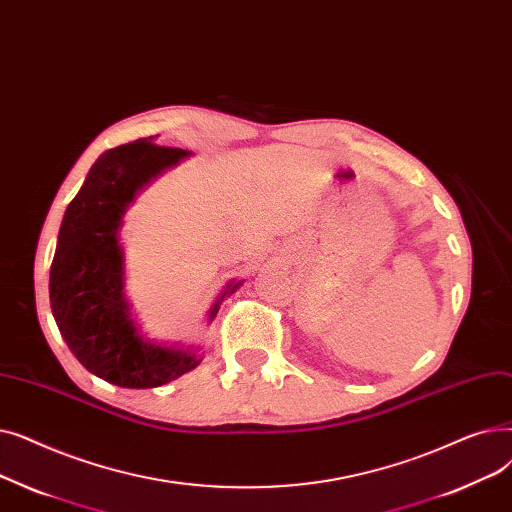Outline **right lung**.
Returning <instances> with one entry per match:
<instances>
[{
	"label": "right lung",
	"instance_id": "right-lung-1",
	"mask_svg": "<svg viewBox=\"0 0 512 512\" xmlns=\"http://www.w3.org/2000/svg\"><path fill=\"white\" fill-rule=\"evenodd\" d=\"M187 156L191 152L156 145L154 137L118 145L97 158L62 218L50 269L52 314L83 367L120 387H158L202 362L189 348L141 335L125 294L120 246L123 216L137 193ZM241 283H227L208 312V323Z\"/></svg>",
	"mask_w": 512,
	"mask_h": 512
}]
</instances>
